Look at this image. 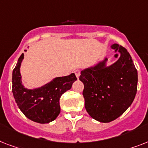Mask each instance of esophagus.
<instances>
[{"label": "esophagus", "instance_id": "esophagus-1", "mask_svg": "<svg viewBox=\"0 0 148 148\" xmlns=\"http://www.w3.org/2000/svg\"><path fill=\"white\" fill-rule=\"evenodd\" d=\"M74 74H75V75H76L77 78L78 79L80 75H81V71H80L79 70H75V71H74Z\"/></svg>", "mask_w": 148, "mask_h": 148}]
</instances>
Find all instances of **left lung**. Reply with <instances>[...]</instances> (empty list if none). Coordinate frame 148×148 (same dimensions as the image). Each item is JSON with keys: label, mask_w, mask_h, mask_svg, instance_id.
Here are the masks:
<instances>
[{"label": "left lung", "mask_w": 148, "mask_h": 148, "mask_svg": "<svg viewBox=\"0 0 148 148\" xmlns=\"http://www.w3.org/2000/svg\"><path fill=\"white\" fill-rule=\"evenodd\" d=\"M110 47L120 53L117 61L107 65L104 58L81 71L79 78L87 112L102 123L119 117L131 105L138 88V71L128 51L117 44Z\"/></svg>", "instance_id": "1"}]
</instances>
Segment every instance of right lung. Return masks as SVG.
I'll return each instance as SVG.
<instances>
[{
  "label": "right lung",
  "instance_id": "add662e5",
  "mask_svg": "<svg viewBox=\"0 0 148 148\" xmlns=\"http://www.w3.org/2000/svg\"><path fill=\"white\" fill-rule=\"evenodd\" d=\"M24 58L22 53L13 71L12 92L15 101L28 119L40 124L50 123L60 114L61 95L71 88L77 77L72 73L68 76L55 77L40 88L28 89L22 84L20 71Z\"/></svg>",
  "mask_w": 148,
  "mask_h": 148
}]
</instances>
